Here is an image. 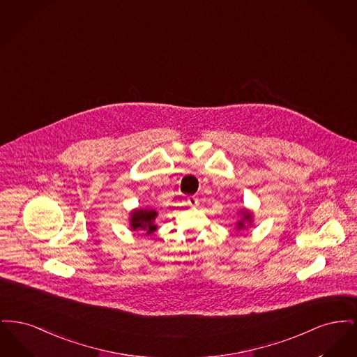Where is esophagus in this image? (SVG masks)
<instances>
[{
  "label": "esophagus",
  "mask_w": 357,
  "mask_h": 357,
  "mask_svg": "<svg viewBox=\"0 0 357 357\" xmlns=\"http://www.w3.org/2000/svg\"><path fill=\"white\" fill-rule=\"evenodd\" d=\"M187 204H190V206H198L199 204V199L197 197L191 195V197L187 198Z\"/></svg>",
  "instance_id": "1"
}]
</instances>
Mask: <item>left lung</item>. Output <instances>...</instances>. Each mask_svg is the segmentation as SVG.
<instances>
[{"label":"left lung","instance_id":"8db88e82","mask_svg":"<svg viewBox=\"0 0 357 357\" xmlns=\"http://www.w3.org/2000/svg\"><path fill=\"white\" fill-rule=\"evenodd\" d=\"M238 215H239V220L236 222V230L238 231L245 230L253 225V213L249 211L248 208L243 207L242 210H239Z\"/></svg>","mask_w":357,"mask_h":357}]
</instances>
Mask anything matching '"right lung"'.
<instances>
[{"instance_id": "1", "label": "right lung", "mask_w": 357, "mask_h": 357, "mask_svg": "<svg viewBox=\"0 0 357 357\" xmlns=\"http://www.w3.org/2000/svg\"><path fill=\"white\" fill-rule=\"evenodd\" d=\"M158 217V211L155 208L150 207H143V208H134L130 213V229L132 231L143 230L147 236L153 234V231L158 229L155 225V218Z\"/></svg>"}]
</instances>
